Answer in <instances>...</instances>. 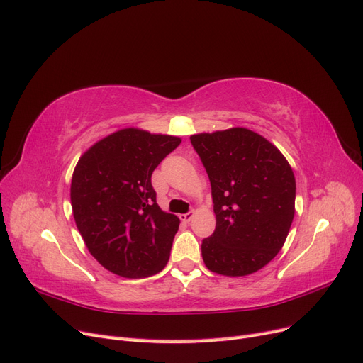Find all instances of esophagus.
<instances>
[{
  "instance_id": "esophagus-1",
  "label": "esophagus",
  "mask_w": 363,
  "mask_h": 363,
  "mask_svg": "<svg viewBox=\"0 0 363 363\" xmlns=\"http://www.w3.org/2000/svg\"><path fill=\"white\" fill-rule=\"evenodd\" d=\"M180 216V219L183 223H189L191 219L194 218V212H188V213H182V215H179Z\"/></svg>"
}]
</instances>
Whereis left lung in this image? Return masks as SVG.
Listing matches in <instances>:
<instances>
[{"instance_id": "8db88e82", "label": "left lung", "mask_w": 363, "mask_h": 363, "mask_svg": "<svg viewBox=\"0 0 363 363\" xmlns=\"http://www.w3.org/2000/svg\"><path fill=\"white\" fill-rule=\"evenodd\" d=\"M212 186L216 227L203 239L207 269L244 277L279 255L295 213V177L268 139L244 127L191 136Z\"/></svg>"}]
</instances>
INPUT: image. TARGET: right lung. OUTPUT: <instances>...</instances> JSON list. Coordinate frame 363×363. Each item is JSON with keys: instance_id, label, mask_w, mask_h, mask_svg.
Returning <instances> with one entry per match:
<instances>
[{"instance_id": "right-lung-1", "label": "right lung", "mask_w": 363, "mask_h": 363, "mask_svg": "<svg viewBox=\"0 0 363 363\" xmlns=\"http://www.w3.org/2000/svg\"><path fill=\"white\" fill-rule=\"evenodd\" d=\"M180 142L128 127L95 142L75 164L77 228L98 263L116 276L150 277L167 267L180 219L156 203L151 175Z\"/></svg>"}]
</instances>
